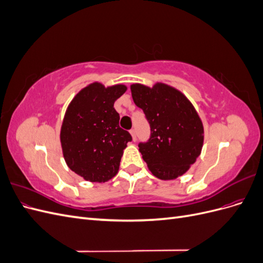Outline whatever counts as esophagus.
I'll return each instance as SVG.
<instances>
[{
  "label": "esophagus",
  "instance_id": "esophagus-1",
  "mask_svg": "<svg viewBox=\"0 0 263 263\" xmlns=\"http://www.w3.org/2000/svg\"><path fill=\"white\" fill-rule=\"evenodd\" d=\"M130 135H132V137H133V140L135 141V140H136V130H135L134 128L133 129H130Z\"/></svg>",
  "mask_w": 263,
  "mask_h": 263
}]
</instances>
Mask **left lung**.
Here are the masks:
<instances>
[{
	"mask_svg": "<svg viewBox=\"0 0 263 263\" xmlns=\"http://www.w3.org/2000/svg\"><path fill=\"white\" fill-rule=\"evenodd\" d=\"M132 97L146 115L150 138L138 145L142 159L155 177L173 180L184 174L201 155L204 127L196 109L179 90L156 83H135Z\"/></svg>",
	"mask_w": 263,
	"mask_h": 263,
	"instance_id": "8db88e82",
	"label": "left lung"
}]
</instances>
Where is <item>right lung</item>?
<instances>
[{
    "instance_id": "obj_1",
    "label": "right lung",
    "mask_w": 263,
    "mask_h": 263,
    "mask_svg": "<svg viewBox=\"0 0 263 263\" xmlns=\"http://www.w3.org/2000/svg\"><path fill=\"white\" fill-rule=\"evenodd\" d=\"M126 90L124 84L105 87L93 82L76 95L66 110L60 130L63 158L86 181L106 182L118 172L132 136L119 127L114 103Z\"/></svg>"
}]
</instances>
